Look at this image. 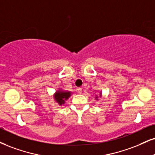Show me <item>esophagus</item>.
Segmentation results:
<instances>
[{
    "label": "esophagus",
    "instance_id": "esophagus-1",
    "mask_svg": "<svg viewBox=\"0 0 155 155\" xmlns=\"http://www.w3.org/2000/svg\"><path fill=\"white\" fill-rule=\"evenodd\" d=\"M77 91L79 94H81L82 92H83V89H82L81 87H78V88L77 89Z\"/></svg>",
    "mask_w": 155,
    "mask_h": 155
}]
</instances>
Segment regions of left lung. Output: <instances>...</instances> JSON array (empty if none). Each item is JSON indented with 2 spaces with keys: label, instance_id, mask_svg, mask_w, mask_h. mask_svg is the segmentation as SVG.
I'll return each mask as SVG.
<instances>
[{
  "label": "left lung",
  "instance_id": "1",
  "mask_svg": "<svg viewBox=\"0 0 155 155\" xmlns=\"http://www.w3.org/2000/svg\"><path fill=\"white\" fill-rule=\"evenodd\" d=\"M99 97H100V98H101V97H102V92L99 93ZM95 100H97V101L98 100V95H95Z\"/></svg>",
  "mask_w": 155,
  "mask_h": 155
}]
</instances>
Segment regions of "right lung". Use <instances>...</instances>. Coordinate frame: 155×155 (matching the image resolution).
<instances>
[{
	"label": "right lung",
	"instance_id": "add662e5",
	"mask_svg": "<svg viewBox=\"0 0 155 155\" xmlns=\"http://www.w3.org/2000/svg\"><path fill=\"white\" fill-rule=\"evenodd\" d=\"M72 93L71 91H64L63 89L59 88L55 91V93L53 95V98L56 103L58 104L59 106H62V105L65 104V101L71 96Z\"/></svg>",
	"mask_w": 155,
	"mask_h": 155
}]
</instances>
